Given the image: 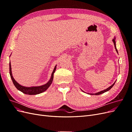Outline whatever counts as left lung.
Returning a JSON list of instances; mask_svg holds the SVG:
<instances>
[{
  "label": "left lung",
  "instance_id": "left-lung-1",
  "mask_svg": "<svg viewBox=\"0 0 132 132\" xmlns=\"http://www.w3.org/2000/svg\"><path fill=\"white\" fill-rule=\"evenodd\" d=\"M112 41L113 42V43H114V47H115V49H116V52H117L118 53V51H117V48H116V41H115V38H113V39H112ZM116 82V81H115ZM115 82L111 86H110V87H108L107 89H105V90H102V91H100V92H98V93H96V94H90V95H100V94H103V93H105V92H106V91H108L109 90H110L112 87L113 86V85H114V84H115Z\"/></svg>",
  "mask_w": 132,
  "mask_h": 132
}]
</instances>
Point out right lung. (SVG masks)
<instances>
[{
	"label": "right lung",
	"mask_w": 132,
	"mask_h": 132,
	"mask_svg": "<svg viewBox=\"0 0 132 132\" xmlns=\"http://www.w3.org/2000/svg\"><path fill=\"white\" fill-rule=\"evenodd\" d=\"M55 69H56V65L54 67V70L53 71L51 75V77L50 80L48 81L46 84L43 85L41 86H32V87H26V86H23L21 85H20L18 82L15 81V80L14 79L13 75H12V71H11V63H9V71H10V77L11 78L12 81L14 84L15 86L16 87V89L19 90V91H21L22 93H24L25 94L27 95H37L41 94L43 92L45 91L51 85L53 79V74L55 72Z\"/></svg>",
	"instance_id": "add662e5"
}]
</instances>
